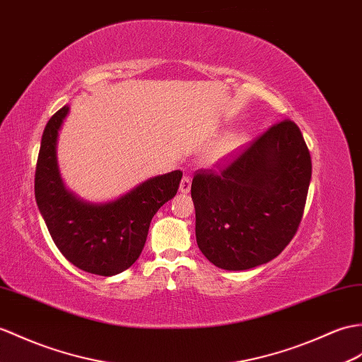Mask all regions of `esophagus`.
I'll return each instance as SVG.
<instances>
[{
  "mask_svg": "<svg viewBox=\"0 0 362 362\" xmlns=\"http://www.w3.org/2000/svg\"><path fill=\"white\" fill-rule=\"evenodd\" d=\"M189 189H191V177H189V175H185V177L182 179V182H180L179 191L182 192V194H188Z\"/></svg>",
  "mask_w": 362,
  "mask_h": 362,
  "instance_id": "1",
  "label": "esophagus"
}]
</instances>
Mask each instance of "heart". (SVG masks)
Instances as JSON below:
<instances>
[{"instance_id": "obj_1", "label": "heart", "mask_w": 362, "mask_h": 362, "mask_svg": "<svg viewBox=\"0 0 362 362\" xmlns=\"http://www.w3.org/2000/svg\"><path fill=\"white\" fill-rule=\"evenodd\" d=\"M247 137L242 136V134H228L223 139L216 143L214 148L209 153V160L213 163H221L228 160L238 151L245 145Z\"/></svg>"}]
</instances>
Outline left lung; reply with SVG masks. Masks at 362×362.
I'll list each match as a JSON object with an SVG mask.
<instances>
[{
  "instance_id": "obj_1",
  "label": "left lung",
  "mask_w": 362,
  "mask_h": 362,
  "mask_svg": "<svg viewBox=\"0 0 362 362\" xmlns=\"http://www.w3.org/2000/svg\"><path fill=\"white\" fill-rule=\"evenodd\" d=\"M310 179L308 148L290 120L272 126L221 173L197 171L191 197L202 253L230 272L270 262L295 236Z\"/></svg>"
}]
</instances>
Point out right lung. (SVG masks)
I'll return each instance as SVG.
<instances>
[{"label":"right lung","mask_w":362,"mask_h":362,"mask_svg":"<svg viewBox=\"0 0 362 362\" xmlns=\"http://www.w3.org/2000/svg\"><path fill=\"white\" fill-rule=\"evenodd\" d=\"M69 114L63 106L47 122L35 171V199L62 255L80 270L119 274L139 259L158 208L177 194L182 171L156 175L109 202H88L66 188L57 158L58 134Z\"/></svg>","instance_id":"add662e5"}]
</instances>
